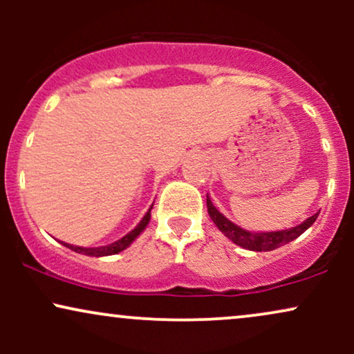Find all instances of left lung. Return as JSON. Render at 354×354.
Wrapping results in <instances>:
<instances>
[{"label": "left lung", "mask_w": 354, "mask_h": 354, "mask_svg": "<svg viewBox=\"0 0 354 354\" xmlns=\"http://www.w3.org/2000/svg\"><path fill=\"white\" fill-rule=\"evenodd\" d=\"M206 206H208V214L209 218L213 219L214 225L218 226V230L225 234L226 238L231 239L234 245L245 248V250L250 251H273L276 248L288 245L290 241H293L298 236L306 231L313 223L318 218V213H315L313 216L306 218L301 225L293 226L290 230H279V231H258V233H251V231L239 228L238 225H234L233 221H230L228 218L223 213L214 208V205L211 203V198L206 194Z\"/></svg>", "instance_id": "1"}]
</instances>
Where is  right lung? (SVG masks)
<instances>
[{"instance_id":"add662e5","label":"right lung","mask_w":354,"mask_h":354,"mask_svg":"<svg viewBox=\"0 0 354 354\" xmlns=\"http://www.w3.org/2000/svg\"><path fill=\"white\" fill-rule=\"evenodd\" d=\"M153 205H154V203H153ZM153 205L149 206L148 211H146V214L143 216V219H141V221L138 223L136 228L129 231L128 234H124L123 238H120V239H118V241H115V243H109V245H104V246H95V248L75 246V245H70V243H63V241H59V243H63L64 246L70 248V250H73V251H76V253L86 254V256H96V258H100V256H111V254L120 253V251L126 250V248L131 245V243L135 241V239H136L138 236H140V234L143 233V231L146 230V226H148L149 219H151Z\"/></svg>"}]
</instances>
